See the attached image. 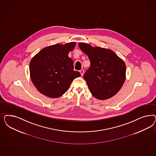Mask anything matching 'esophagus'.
<instances>
[{
    "instance_id": "obj_1",
    "label": "esophagus",
    "mask_w": 156,
    "mask_h": 156,
    "mask_svg": "<svg viewBox=\"0 0 156 156\" xmlns=\"http://www.w3.org/2000/svg\"><path fill=\"white\" fill-rule=\"evenodd\" d=\"M80 73L81 75L83 76L84 73V70L83 69H81V70H80Z\"/></svg>"
}]
</instances>
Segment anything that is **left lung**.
Instances as JSON below:
<instances>
[{"instance_id": "1", "label": "left lung", "mask_w": 156, "mask_h": 156, "mask_svg": "<svg viewBox=\"0 0 156 156\" xmlns=\"http://www.w3.org/2000/svg\"><path fill=\"white\" fill-rule=\"evenodd\" d=\"M79 46L90 60V67L84 79L92 95L100 100L115 95L126 79L124 61L110 49L94 48L86 43H79Z\"/></svg>"}]
</instances>
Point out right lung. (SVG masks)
Masks as SVG:
<instances>
[{
    "label": "right lung",
    "instance_id": "right-lung-1",
    "mask_svg": "<svg viewBox=\"0 0 156 156\" xmlns=\"http://www.w3.org/2000/svg\"><path fill=\"white\" fill-rule=\"evenodd\" d=\"M76 43L57 44L44 48L30 61V77L37 90L51 98L64 94L70 84L80 76L74 70L73 61L68 57Z\"/></svg>",
    "mask_w": 156,
    "mask_h": 156
}]
</instances>
